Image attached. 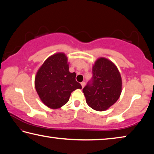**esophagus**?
Here are the masks:
<instances>
[{"label": "esophagus", "mask_w": 154, "mask_h": 154, "mask_svg": "<svg viewBox=\"0 0 154 154\" xmlns=\"http://www.w3.org/2000/svg\"><path fill=\"white\" fill-rule=\"evenodd\" d=\"M81 85H82V88H83V87L85 86V83L84 82H83L81 83Z\"/></svg>", "instance_id": "1"}]
</instances>
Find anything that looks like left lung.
<instances>
[{
  "mask_svg": "<svg viewBox=\"0 0 154 154\" xmlns=\"http://www.w3.org/2000/svg\"><path fill=\"white\" fill-rule=\"evenodd\" d=\"M92 79L83 89L88 106L103 111L117 102L121 95L122 81L120 72L113 62L99 58L92 66Z\"/></svg>",
  "mask_w": 154,
  "mask_h": 154,
  "instance_id": "8db88e82",
  "label": "left lung"
}]
</instances>
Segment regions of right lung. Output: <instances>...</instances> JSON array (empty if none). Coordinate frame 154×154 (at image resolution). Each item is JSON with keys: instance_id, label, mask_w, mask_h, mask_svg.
<instances>
[{"instance_id": "right-lung-1", "label": "right lung", "mask_w": 154, "mask_h": 154, "mask_svg": "<svg viewBox=\"0 0 154 154\" xmlns=\"http://www.w3.org/2000/svg\"><path fill=\"white\" fill-rule=\"evenodd\" d=\"M75 77L76 73L69 71L66 56L59 52L47 58L38 69L35 78V89L44 105L59 109L67 103L72 92L82 89Z\"/></svg>"}]
</instances>
